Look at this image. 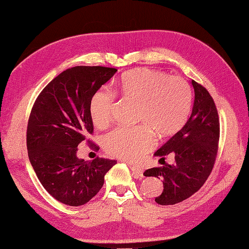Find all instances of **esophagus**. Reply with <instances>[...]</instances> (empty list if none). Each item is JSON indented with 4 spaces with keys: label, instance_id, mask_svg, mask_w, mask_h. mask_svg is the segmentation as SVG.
Returning <instances> with one entry per match:
<instances>
[{
    "label": "esophagus",
    "instance_id": "1",
    "mask_svg": "<svg viewBox=\"0 0 249 249\" xmlns=\"http://www.w3.org/2000/svg\"><path fill=\"white\" fill-rule=\"evenodd\" d=\"M130 168L133 172L134 177L136 178H143V169L138 167V166H134V165H130Z\"/></svg>",
    "mask_w": 249,
    "mask_h": 249
}]
</instances>
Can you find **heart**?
Listing matches in <instances>:
<instances>
[{"mask_svg":"<svg viewBox=\"0 0 249 249\" xmlns=\"http://www.w3.org/2000/svg\"><path fill=\"white\" fill-rule=\"evenodd\" d=\"M126 100L138 102L137 120L143 123L129 129H117L104 137V147L113 156L127 161L138 160L155 145V135L171 136L186 124L192 105V91L179 77L153 70L138 69L124 73L117 84ZM112 94L96 91L89 104L90 117L97 127L106 126L112 116Z\"/></svg>","mask_w":249,"mask_h":249,"instance_id":"b5f03b06","label":"heart"}]
</instances>
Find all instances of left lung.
Returning a JSON list of instances; mask_svg holds the SVG:
<instances>
[{"mask_svg": "<svg viewBox=\"0 0 249 249\" xmlns=\"http://www.w3.org/2000/svg\"><path fill=\"white\" fill-rule=\"evenodd\" d=\"M194 91L192 112L185 125L154 154L164 160L171 154L175 164L147 169L143 175L163 182V192L155 201L167 206L180 202L200 189L213 169L219 140V119L212 96L191 81Z\"/></svg>", "mask_w": 249, "mask_h": 249, "instance_id": "obj_1", "label": "left lung"}]
</instances>
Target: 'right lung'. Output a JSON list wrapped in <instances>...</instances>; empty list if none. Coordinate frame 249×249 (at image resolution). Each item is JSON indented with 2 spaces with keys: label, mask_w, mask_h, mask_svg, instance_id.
<instances>
[{
  "label": "right lung",
  "mask_w": 249,
  "mask_h": 249,
  "mask_svg": "<svg viewBox=\"0 0 249 249\" xmlns=\"http://www.w3.org/2000/svg\"><path fill=\"white\" fill-rule=\"evenodd\" d=\"M116 71L103 66L71 67L43 88L32 108L27 129L29 160L44 189L64 205H85L116 164L77 156L78 145L93 132L91 97Z\"/></svg>",
  "instance_id": "1"
}]
</instances>
